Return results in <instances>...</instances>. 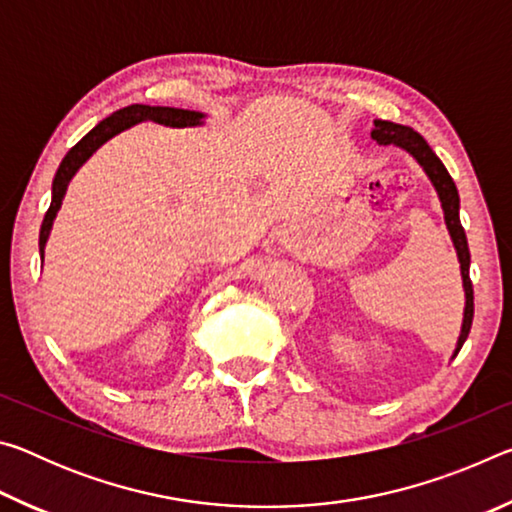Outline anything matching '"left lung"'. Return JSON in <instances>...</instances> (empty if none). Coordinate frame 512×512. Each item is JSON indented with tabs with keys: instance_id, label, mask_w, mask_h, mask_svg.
<instances>
[{
	"instance_id": "8db88e82",
	"label": "left lung",
	"mask_w": 512,
	"mask_h": 512,
	"mask_svg": "<svg viewBox=\"0 0 512 512\" xmlns=\"http://www.w3.org/2000/svg\"><path fill=\"white\" fill-rule=\"evenodd\" d=\"M372 140L379 144H395L400 149L409 151L415 160L420 162V167L427 171L429 180L436 187L440 205H443L445 212V223L449 230V237L454 241L458 262H461V275H463V289H465V311H463V327H461V336H458L454 357L461 352L463 343L470 334L472 327V318H474V289H472V280H470V248H467V237L465 230L461 225V219H458V207H461V201H458V189L454 185L452 176H449L445 164L438 160V155L431 151V146L424 142V137L420 133H415L413 128L402 126V124H393V121H384V119H375V128H372Z\"/></svg>"
}]
</instances>
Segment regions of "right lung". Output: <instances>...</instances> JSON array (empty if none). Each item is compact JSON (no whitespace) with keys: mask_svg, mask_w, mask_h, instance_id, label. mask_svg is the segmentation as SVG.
Listing matches in <instances>:
<instances>
[{"mask_svg":"<svg viewBox=\"0 0 512 512\" xmlns=\"http://www.w3.org/2000/svg\"><path fill=\"white\" fill-rule=\"evenodd\" d=\"M203 112L196 110H183V108H167V106H142V103H133L117 112H112L110 117L99 121L92 131L83 137L79 144H74L72 149L60 162V167L54 176V187H51V205L45 214L40 228V255H45V244L49 239L51 225H54L56 214L63 205V198L67 192L69 180L74 178V173L81 169V164L90 158V155L99 149L101 144H106L110 137L126 131L140 121H155V124H164L171 128H187V126H201L203 124Z\"/></svg>","mask_w":512,"mask_h":512,"instance_id":"1","label":"right lung"}]
</instances>
